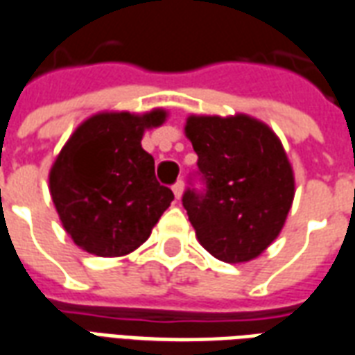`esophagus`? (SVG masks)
Segmentation results:
<instances>
[{
	"mask_svg": "<svg viewBox=\"0 0 355 355\" xmlns=\"http://www.w3.org/2000/svg\"><path fill=\"white\" fill-rule=\"evenodd\" d=\"M173 191H175V198L180 199L182 191H184V180H177V182L173 184Z\"/></svg>",
	"mask_w": 355,
	"mask_h": 355,
	"instance_id": "1",
	"label": "esophagus"
}]
</instances>
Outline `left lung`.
<instances>
[{
    "instance_id": "8db88e82",
    "label": "left lung",
    "mask_w": 355,
    "mask_h": 355,
    "mask_svg": "<svg viewBox=\"0 0 355 355\" xmlns=\"http://www.w3.org/2000/svg\"><path fill=\"white\" fill-rule=\"evenodd\" d=\"M186 135L198 171L182 205L198 241L225 263L256 258L277 239L293 201V173L282 144L244 114L190 116Z\"/></svg>"
}]
</instances>
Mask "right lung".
<instances>
[{
  "label": "right lung",
  "mask_w": 355,
  "mask_h": 355,
  "mask_svg": "<svg viewBox=\"0 0 355 355\" xmlns=\"http://www.w3.org/2000/svg\"><path fill=\"white\" fill-rule=\"evenodd\" d=\"M164 120V111L96 114L62 148L51 171V196L83 250L103 258L130 254L175 199L157 182L154 157L141 146L144 130Z\"/></svg>",
  "instance_id": "right-lung-1"
}]
</instances>
